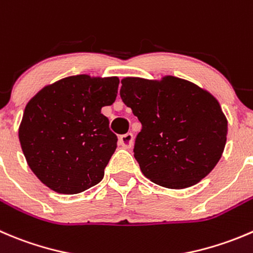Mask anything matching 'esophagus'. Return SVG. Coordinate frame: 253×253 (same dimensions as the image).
<instances>
[{"label":"esophagus","instance_id":"34e87169","mask_svg":"<svg viewBox=\"0 0 253 253\" xmlns=\"http://www.w3.org/2000/svg\"><path fill=\"white\" fill-rule=\"evenodd\" d=\"M120 144H121L124 148H131V146L133 144V134L131 132L128 133H125L120 137Z\"/></svg>","mask_w":253,"mask_h":253}]
</instances>
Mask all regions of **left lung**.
Instances as JSON below:
<instances>
[{
	"mask_svg": "<svg viewBox=\"0 0 253 253\" xmlns=\"http://www.w3.org/2000/svg\"><path fill=\"white\" fill-rule=\"evenodd\" d=\"M120 96L142 124L134 158L144 176L164 188L202 180L221 158L227 120L217 100L175 77L125 78Z\"/></svg>",
	"mask_w": 253,
	"mask_h": 253,
	"instance_id": "obj_1",
	"label": "left lung"
}]
</instances>
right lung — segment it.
<instances>
[{"label":"right lung","mask_w":253,"mask_h":253,"mask_svg":"<svg viewBox=\"0 0 253 253\" xmlns=\"http://www.w3.org/2000/svg\"><path fill=\"white\" fill-rule=\"evenodd\" d=\"M119 78L75 75L43 87L24 109L18 136L29 168L60 194L102 180L117 147L104 106L116 100Z\"/></svg>","instance_id":"1"}]
</instances>
